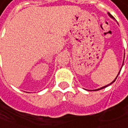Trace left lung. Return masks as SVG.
<instances>
[{"label": "left lung", "mask_w": 128, "mask_h": 128, "mask_svg": "<svg viewBox=\"0 0 128 128\" xmlns=\"http://www.w3.org/2000/svg\"><path fill=\"white\" fill-rule=\"evenodd\" d=\"M108 16H110V18H112V19H114V17H113V16H112V15H111V14H110V13H108ZM124 58H125V54H124ZM123 64H124V62H122V66H123ZM122 67H121V69H122ZM121 69H120V70L119 73H118V76H116V78H115V79H114V80L112 81V82H111V83H110V84H108V85H105V86H102V87H101V88H99V89H97V90H94V91H95V90H102V89H104V88H105V87H107V86H108L109 85H110V84H112V83H113V82H114V81L116 80V79H117V77H118V75H119L120 72V71H121Z\"/></svg>", "instance_id": "1"}]
</instances>
